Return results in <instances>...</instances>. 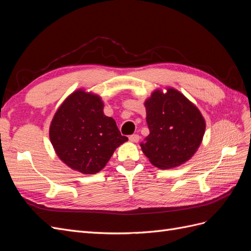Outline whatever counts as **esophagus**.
Masks as SVG:
<instances>
[{"mask_svg": "<svg viewBox=\"0 0 251 251\" xmlns=\"http://www.w3.org/2000/svg\"><path fill=\"white\" fill-rule=\"evenodd\" d=\"M128 139H130L132 142H138L139 141V135L137 134H134V135H131L130 137H128Z\"/></svg>", "mask_w": 251, "mask_h": 251, "instance_id": "obj_1", "label": "esophagus"}]
</instances>
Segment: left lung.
Masks as SVG:
<instances>
[{
	"mask_svg": "<svg viewBox=\"0 0 251 251\" xmlns=\"http://www.w3.org/2000/svg\"><path fill=\"white\" fill-rule=\"evenodd\" d=\"M150 135L140 143L143 154L156 168H177L199 149L205 120L196 105L178 90H155L144 102Z\"/></svg>",
	"mask_w": 251,
	"mask_h": 251,
	"instance_id": "left-lung-1",
	"label": "left lung"
}]
</instances>
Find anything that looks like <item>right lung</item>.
Segmentation results:
<instances>
[{"mask_svg":"<svg viewBox=\"0 0 251 251\" xmlns=\"http://www.w3.org/2000/svg\"><path fill=\"white\" fill-rule=\"evenodd\" d=\"M49 137L60 160L86 175L101 171L114 151L127 140L115 120L103 114L100 96L82 89L60 104L51 121Z\"/></svg>","mask_w":251,"mask_h":251,"instance_id":"1","label":"right lung"}]
</instances>
